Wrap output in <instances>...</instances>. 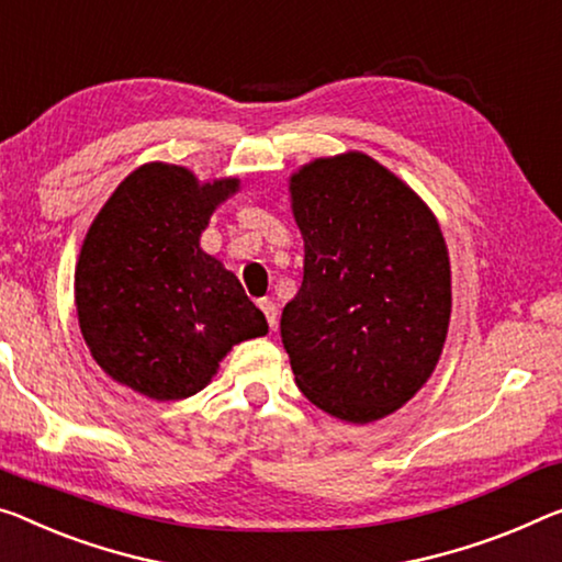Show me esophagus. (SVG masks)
I'll use <instances>...</instances> for the list:
<instances>
[{
    "mask_svg": "<svg viewBox=\"0 0 562 562\" xmlns=\"http://www.w3.org/2000/svg\"><path fill=\"white\" fill-rule=\"evenodd\" d=\"M258 306H261V311L266 314V322H269L271 329H276V324H279V308H276L273 301L261 299V301H258Z\"/></svg>",
    "mask_w": 562,
    "mask_h": 562,
    "instance_id": "34e87169",
    "label": "esophagus"
}]
</instances>
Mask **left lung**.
<instances>
[{
	"label": "left lung",
	"instance_id": "obj_1",
	"mask_svg": "<svg viewBox=\"0 0 562 562\" xmlns=\"http://www.w3.org/2000/svg\"><path fill=\"white\" fill-rule=\"evenodd\" d=\"M304 281L281 341L311 404L353 425L409 402L450 326V256L419 195L364 153L318 158L291 178Z\"/></svg>",
	"mask_w": 562,
	"mask_h": 562
}]
</instances>
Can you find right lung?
<instances>
[{
	"mask_svg": "<svg viewBox=\"0 0 562 562\" xmlns=\"http://www.w3.org/2000/svg\"><path fill=\"white\" fill-rule=\"evenodd\" d=\"M238 180L148 162L102 205L75 271L80 331L115 382L158 402L201 392L233 344L269 331L240 281L201 248Z\"/></svg>",
	"mask_w": 562,
	"mask_h": 562,
	"instance_id": "obj_1",
	"label": "right lung"
}]
</instances>
